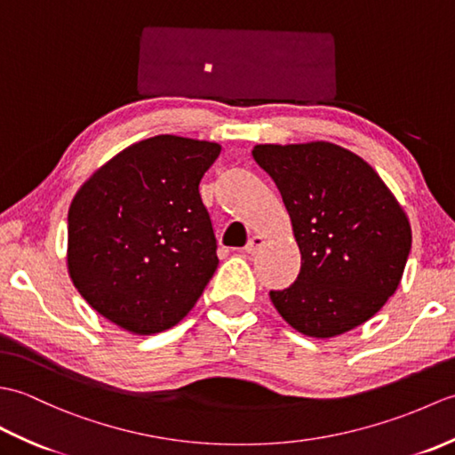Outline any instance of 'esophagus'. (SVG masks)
I'll use <instances>...</instances> for the list:
<instances>
[{
  "label": "esophagus",
  "instance_id": "1",
  "mask_svg": "<svg viewBox=\"0 0 455 455\" xmlns=\"http://www.w3.org/2000/svg\"><path fill=\"white\" fill-rule=\"evenodd\" d=\"M262 244H264V236L254 235L252 238L248 240V244H246V248H244V250H246L248 254H256V252H258V248L262 246Z\"/></svg>",
  "mask_w": 455,
  "mask_h": 455
}]
</instances>
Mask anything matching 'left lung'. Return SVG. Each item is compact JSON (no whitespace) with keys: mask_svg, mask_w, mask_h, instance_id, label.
Masks as SVG:
<instances>
[{"mask_svg":"<svg viewBox=\"0 0 455 455\" xmlns=\"http://www.w3.org/2000/svg\"><path fill=\"white\" fill-rule=\"evenodd\" d=\"M301 250L297 282L269 291L295 331L332 338L363 324L399 287L411 225L377 172L332 142L258 144Z\"/></svg>","mask_w":455,"mask_h":455,"instance_id":"8db88e82","label":"left lung"}]
</instances>
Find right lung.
<instances>
[{
    "label": "right lung",
    "mask_w": 455,
    "mask_h": 455,
    "mask_svg": "<svg viewBox=\"0 0 455 455\" xmlns=\"http://www.w3.org/2000/svg\"><path fill=\"white\" fill-rule=\"evenodd\" d=\"M217 142L158 134L124 148L68 211V272L92 308L124 331L178 324L219 266L199 181Z\"/></svg>",
    "instance_id": "obj_1"
}]
</instances>
